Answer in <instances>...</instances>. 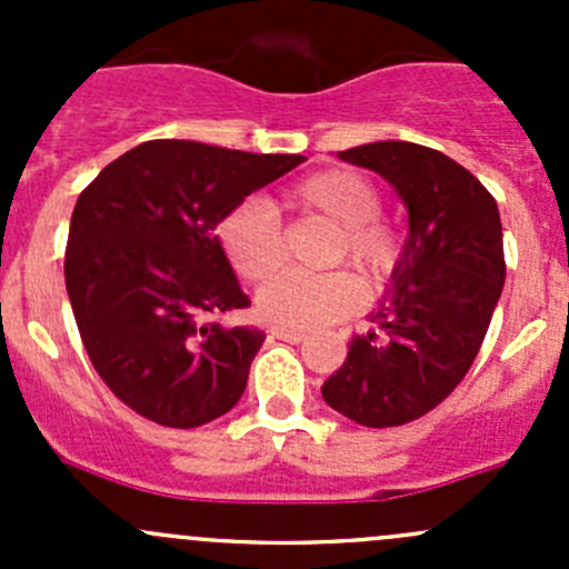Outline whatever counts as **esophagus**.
I'll return each instance as SVG.
<instances>
[{
	"label": "esophagus",
	"instance_id": "1",
	"mask_svg": "<svg viewBox=\"0 0 569 569\" xmlns=\"http://www.w3.org/2000/svg\"><path fill=\"white\" fill-rule=\"evenodd\" d=\"M272 338H280V341H289V343H300V341H306V332H302V330H283V327H274Z\"/></svg>",
	"mask_w": 569,
	"mask_h": 569
}]
</instances>
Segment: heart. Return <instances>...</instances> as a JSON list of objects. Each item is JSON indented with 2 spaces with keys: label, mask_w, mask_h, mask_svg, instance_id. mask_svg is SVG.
Returning <instances> with one entry per match:
<instances>
[{
  "label": "heart",
  "mask_w": 569,
  "mask_h": 569,
  "mask_svg": "<svg viewBox=\"0 0 569 569\" xmlns=\"http://www.w3.org/2000/svg\"><path fill=\"white\" fill-rule=\"evenodd\" d=\"M286 206L313 211L336 226L327 263L349 261L371 289L391 283L405 263V231L380 214L382 192L358 170L332 168L313 173L286 189ZM217 248L242 280L258 283L283 263V228L278 214L261 200L231 206L214 226ZM363 302V286L355 274L283 272L261 286L258 317L283 330H317L352 317Z\"/></svg>",
  "instance_id": "b5f03b06"
}]
</instances>
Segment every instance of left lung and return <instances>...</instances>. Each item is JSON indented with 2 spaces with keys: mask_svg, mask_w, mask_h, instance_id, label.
<instances>
[{
  "mask_svg": "<svg viewBox=\"0 0 569 569\" xmlns=\"http://www.w3.org/2000/svg\"><path fill=\"white\" fill-rule=\"evenodd\" d=\"M338 157L393 183L410 237L377 327L349 341L321 396L360 427H401L435 410L479 355L507 278L501 217L485 183L435 148L386 140Z\"/></svg>",
  "mask_w": 569,
  "mask_h": 569,
  "instance_id": "left-lung-1",
  "label": "left lung"
}]
</instances>
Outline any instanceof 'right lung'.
<instances>
[{
	"instance_id": "obj_1",
	"label": "right lung",
	"mask_w": 569,
	"mask_h": 569,
	"mask_svg": "<svg viewBox=\"0 0 569 569\" xmlns=\"http://www.w3.org/2000/svg\"><path fill=\"white\" fill-rule=\"evenodd\" d=\"M300 162L148 140L82 189L66 248L68 300L93 369L142 418L192 429L242 399L263 332L222 327L250 300L214 226Z\"/></svg>"
}]
</instances>
